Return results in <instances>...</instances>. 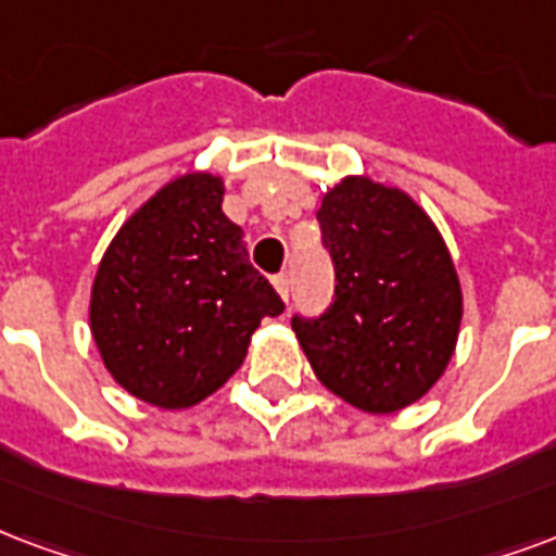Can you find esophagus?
<instances>
[{
	"mask_svg": "<svg viewBox=\"0 0 556 556\" xmlns=\"http://www.w3.org/2000/svg\"><path fill=\"white\" fill-rule=\"evenodd\" d=\"M274 289H277L279 298L289 300V277H286V274H277V277H274Z\"/></svg>",
	"mask_w": 556,
	"mask_h": 556,
	"instance_id": "34e87169",
	"label": "esophagus"
}]
</instances>
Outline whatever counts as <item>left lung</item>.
Returning a JSON list of instances; mask_svg holds the SVG:
<instances>
[{
  "instance_id": "1",
  "label": "left lung",
  "mask_w": 556,
  "mask_h": 556,
  "mask_svg": "<svg viewBox=\"0 0 556 556\" xmlns=\"http://www.w3.org/2000/svg\"><path fill=\"white\" fill-rule=\"evenodd\" d=\"M336 262V300L318 320H291L312 371L371 415L413 406L445 374L463 289L439 226L413 197L371 176H344L318 208Z\"/></svg>"
}]
</instances>
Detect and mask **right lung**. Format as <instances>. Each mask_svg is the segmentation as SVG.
I'll return each instance as SVG.
<instances>
[{"instance_id":"add662e5","label":"right lung","mask_w":556,"mask_h":556,"mask_svg":"<svg viewBox=\"0 0 556 556\" xmlns=\"http://www.w3.org/2000/svg\"><path fill=\"white\" fill-rule=\"evenodd\" d=\"M208 170L164 182L111 238L90 286V336L131 397L191 409L241 368L262 318L286 309L224 215Z\"/></svg>"}]
</instances>
